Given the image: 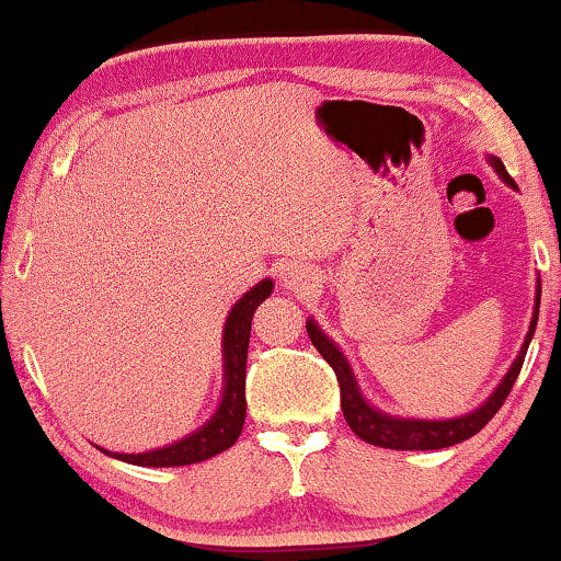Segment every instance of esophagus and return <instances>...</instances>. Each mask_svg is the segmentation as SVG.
I'll return each instance as SVG.
<instances>
[{
	"label": "esophagus",
	"mask_w": 561,
	"mask_h": 561,
	"mask_svg": "<svg viewBox=\"0 0 561 561\" xmlns=\"http://www.w3.org/2000/svg\"><path fill=\"white\" fill-rule=\"evenodd\" d=\"M284 284H287V287L295 289V291H307V289H312L314 284H318V274H314L310 266L295 264L291 270H287V274H284Z\"/></svg>",
	"instance_id": "1"
}]
</instances>
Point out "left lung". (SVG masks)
Masks as SVG:
<instances>
[{
	"label": "left lung",
	"mask_w": 561,
	"mask_h": 561,
	"mask_svg": "<svg viewBox=\"0 0 561 561\" xmlns=\"http://www.w3.org/2000/svg\"><path fill=\"white\" fill-rule=\"evenodd\" d=\"M493 168L499 170V175L506 180L511 187H516L514 178L508 175V170L503 168L501 160L493 157ZM539 302H541V284L539 291H536V310L531 318V328H528V335L524 345H520V353L514 366L503 378L499 389L493 391V397L485 401L478 412H472L468 416H460V420H447V422H424V420H393L389 414L376 412L370 409L366 401H363L356 378H353V370L348 366V360L343 358V353L335 348L333 343L328 341L325 333H320V328L310 320L307 322V335L314 348L320 351V356L330 363V368L335 370L337 386H341V407H343V416L348 422V427L356 432V435L368 442V445L376 447H386V449H442L449 445H457V442L470 439L472 435H478L480 430L485 427L488 422L493 420L495 412L503 407V401L508 399L511 389H514L516 378L520 374V366H524L528 343H531V335L536 330V320H539Z\"/></svg>",
	"instance_id": "obj_1"
}]
</instances>
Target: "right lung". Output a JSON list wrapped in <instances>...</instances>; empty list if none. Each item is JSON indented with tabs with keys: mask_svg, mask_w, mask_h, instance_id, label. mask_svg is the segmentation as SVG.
Segmentation results:
<instances>
[{
	"mask_svg": "<svg viewBox=\"0 0 561 561\" xmlns=\"http://www.w3.org/2000/svg\"><path fill=\"white\" fill-rule=\"evenodd\" d=\"M274 284L264 279L254 289L247 291L228 314L224 330V358H226V389L224 401H220L218 412L213 420L201 427L195 435L180 439L175 445L152 449V453L141 455H116L124 462L145 465V468H180V465L203 462L208 457L224 453L239 439L247 420V356H249V337H251V320H254L256 307L272 295Z\"/></svg>",
	"mask_w": 561,
	"mask_h": 561,
	"instance_id": "1",
	"label": "right lung"
}]
</instances>
